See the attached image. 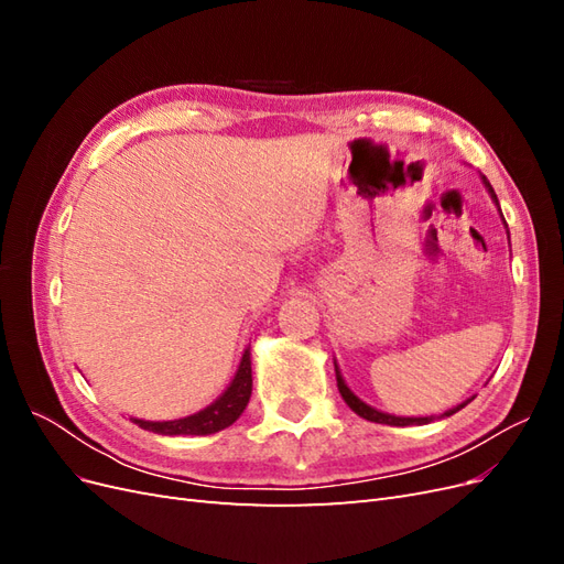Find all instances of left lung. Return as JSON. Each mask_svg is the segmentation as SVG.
Listing matches in <instances>:
<instances>
[{"mask_svg": "<svg viewBox=\"0 0 564 564\" xmlns=\"http://www.w3.org/2000/svg\"><path fill=\"white\" fill-rule=\"evenodd\" d=\"M485 183H487V187H489V193H491V197H494V202L499 204V199H497V195H494V191H491V185H489V181L485 178ZM336 383H338V392H340V398L346 400V404L352 409L355 414H360L362 419H367V421H373V423H386V425H423V423H431L433 419H429V416H423V419H404V416H390V414H383V412H379V409H373V406H369V404H365L362 400H357L352 392H350V388L346 386V381H344V377H340V371L336 369ZM473 400V398H470ZM468 400V402H470ZM468 402H464V404H458V406H454V409H449V412H445L442 416H452V414H456L458 409H464Z\"/></svg>", "mask_w": 564, "mask_h": 564, "instance_id": "8db88e82", "label": "left lung"}]
</instances>
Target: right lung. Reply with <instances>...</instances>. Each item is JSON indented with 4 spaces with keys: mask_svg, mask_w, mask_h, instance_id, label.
<instances>
[{
    "mask_svg": "<svg viewBox=\"0 0 564 564\" xmlns=\"http://www.w3.org/2000/svg\"><path fill=\"white\" fill-rule=\"evenodd\" d=\"M249 398H251V357H249V350H245L240 369H237L230 388L214 404L202 409L199 414L176 419V421H162V423L141 421V419H131V421L135 425H141L143 431H152L160 435H212L228 429L230 423L240 419Z\"/></svg>",
    "mask_w": 564,
    "mask_h": 564,
    "instance_id": "obj_1",
    "label": "right lung"
}]
</instances>
